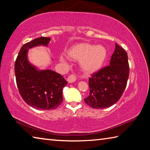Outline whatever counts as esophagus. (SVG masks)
<instances>
[{"label": "esophagus", "mask_w": 150, "mask_h": 150, "mask_svg": "<svg viewBox=\"0 0 150 150\" xmlns=\"http://www.w3.org/2000/svg\"><path fill=\"white\" fill-rule=\"evenodd\" d=\"M67 81H68V83H74L76 81V77L73 75H70L69 77H67Z\"/></svg>", "instance_id": "1"}]
</instances>
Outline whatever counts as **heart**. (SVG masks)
Instances as JSON below:
<instances>
[{
    "label": "heart",
    "mask_w": 150,
    "mask_h": 150,
    "mask_svg": "<svg viewBox=\"0 0 150 150\" xmlns=\"http://www.w3.org/2000/svg\"><path fill=\"white\" fill-rule=\"evenodd\" d=\"M70 59L79 62L81 69L86 74L100 70L108 57V50L103 45L81 43L74 45L67 52Z\"/></svg>",
    "instance_id": "heart-1"
}]
</instances>
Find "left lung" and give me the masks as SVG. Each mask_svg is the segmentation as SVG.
Returning a JSON list of instances; mask_svg holds the SVG:
<instances>
[{"instance_id": "left-lung-1", "label": "left lung", "mask_w": 150, "mask_h": 150, "mask_svg": "<svg viewBox=\"0 0 150 150\" xmlns=\"http://www.w3.org/2000/svg\"><path fill=\"white\" fill-rule=\"evenodd\" d=\"M115 46L110 65L88 79L90 93L84 100L93 108H105L115 105L126 87L129 77L128 55L117 44Z\"/></svg>"}]
</instances>
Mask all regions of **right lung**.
Segmentation results:
<instances>
[{
  "label": "right lung",
  "mask_w": 150,
  "mask_h": 150,
  "mask_svg": "<svg viewBox=\"0 0 150 150\" xmlns=\"http://www.w3.org/2000/svg\"><path fill=\"white\" fill-rule=\"evenodd\" d=\"M50 40L40 37L25 44L15 62V75L20 95L28 105L38 110L58 107L63 101V88L67 84L62 75L52 70L39 69L28 59L30 49L40 45L47 47Z\"/></svg>",
  "instance_id": "right-lung-1"
}]
</instances>
